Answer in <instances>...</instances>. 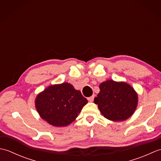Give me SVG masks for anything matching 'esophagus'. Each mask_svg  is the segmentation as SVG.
<instances>
[{
  "label": "esophagus",
  "mask_w": 161,
  "mask_h": 161,
  "mask_svg": "<svg viewBox=\"0 0 161 161\" xmlns=\"http://www.w3.org/2000/svg\"><path fill=\"white\" fill-rule=\"evenodd\" d=\"M94 97H95V95H92V96H91V97H88L87 99H88V101H89L90 102H91L93 101Z\"/></svg>",
  "instance_id": "34e87169"
}]
</instances>
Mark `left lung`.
<instances>
[{
	"label": "left lung",
	"mask_w": 161,
	"mask_h": 161,
	"mask_svg": "<svg viewBox=\"0 0 161 161\" xmlns=\"http://www.w3.org/2000/svg\"><path fill=\"white\" fill-rule=\"evenodd\" d=\"M100 89L94 102L104 118L119 122L133 115L138 105V95L129 84L109 80L100 85Z\"/></svg>",
	"instance_id": "left-lung-1"
}]
</instances>
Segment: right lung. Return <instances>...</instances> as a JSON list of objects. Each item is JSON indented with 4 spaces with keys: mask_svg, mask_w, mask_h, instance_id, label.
Listing matches in <instances>:
<instances>
[{
    "mask_svg": "<svg viewBox=\"0 0 161 161\" xmlns=\"http://www.w3.org/2000/svg\"><path fill=\"white\" fill-rule=\"evenodd\" d=\"M88 100L69 83L52 85L37 95L35 106L44 120L54 126H66L77 118Z\"/></svg>",
    "mask_w": 161,
    "mask_h": 161,
    "instance_id": "obj_1",
    "label": "right lung"
}]
</instances>
